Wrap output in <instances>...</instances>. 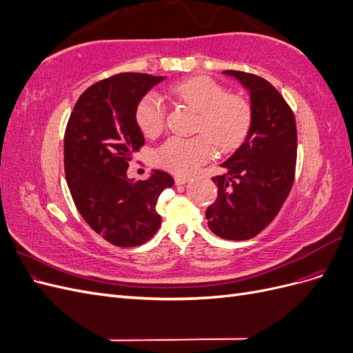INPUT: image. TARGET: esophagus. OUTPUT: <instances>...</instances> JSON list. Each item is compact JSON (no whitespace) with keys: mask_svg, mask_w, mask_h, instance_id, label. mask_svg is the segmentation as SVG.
Listing matches in <instances>:
<instances>
[{"mask_svg":"<svg viewBox=\"0 0 353 353\" xmlns=\"http://www.w3.org/2000/svg\"><path fill=\"white\" fill-rule=\"evenodd\" d=\"M190 181L188 176H175V184L176 185H184Z\"/></svg>","mask_w":353,"mask_h":353,"instance_id":"esophagus-1","label":"esophagus"}]
</instances>
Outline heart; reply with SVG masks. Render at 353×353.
Here are the masks:
<instances>
[{"mask_svg": "<svg viewBox=\"0 0 353 353\" xmlns=\"http://www.w3.org/2000/svg\"><path fill=\"white\" fill-rule=\"evenodd\" d=\"M168 94L199 112L196 131L205 135L193 138L170 137L156 150L157 163L175 174H191L213 156V143L221 152L237 148L252 125L249 103L228 95L221 83L208 77H194L170 85ZM166 108L157 94H147L137 105L135 119L140 130L157 135L165 125Z\"/></svg>", "mask_w": 353, "mask_h": 353, "instance_id": "1", "label": "heart"}]
</instances>
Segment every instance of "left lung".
<instances>
[{
    "instance_id": "left-lung-1",
    "label": "left lung",
    "mask_w": 353,
    "mask_h": 353,
    "mask_svg": "<svg viewBox=\"0 0 353 353\" xmlns=\"http://www.w3.org/2000/svg\"><path fill=\"white\" fill-rule=\"evenodd\" d=\"M249 91L252 125L241 145L213 176L218 199L206 210L208 225L225 240H249L270 225L290 193L297 152L292 109L261 77L223 70Z\"/></svg>"
}]
</instances>
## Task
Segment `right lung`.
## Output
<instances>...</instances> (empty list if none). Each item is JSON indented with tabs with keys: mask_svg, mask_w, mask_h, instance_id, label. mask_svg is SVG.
Returning <instances> with one entry per match:
<instances>
[{
	"mask_svg": "<svg viewBox=\"0 0 353 353\" xmlns=\"http://www.w3.org/2000/svg\"><path fill=\"white\" fill-rule=\"evenodd\" d=\"M163 77L119 73L85 91L65 134V172L81 216L117 248L150 240L160 227L159 194L174 185L163 170L144 181L128 178V166L144 144L137 105Z\"/></svg>",
	"mask_w": 353,
	"mask_h": 353,
	"instance_id": "1",
	"label": "right lung"
}]
</instances>
